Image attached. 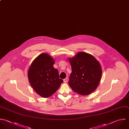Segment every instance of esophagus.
<instances>
[{"label":"esophagus","mask_w":129,"mask_h":129,"mask_svg":"<svg viewBox=\"0 0 129 129\" xmlns=\"http://www.w3.org/2000/svg\"><path fill=\"white\" fill-rule=\"evenodd\" d=\"M63 82H64V83L68 82V78H65L64 79H63Z\"/></svg>","instance_id":"obj_1"}]
</instances>
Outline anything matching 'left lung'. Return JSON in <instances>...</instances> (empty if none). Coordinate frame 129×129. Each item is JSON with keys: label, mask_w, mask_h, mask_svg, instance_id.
Listing matches in <instances>:
<instances>
[{"label": "left lung", "mask_w": 129, "mask_h": 129, "mask_svg": "<svg viewBox=\"0 0 129 129\" xmlns=\"http://www.w3.org/2000/svg\"><path fill=\"white\" fill-rule=\"evenodd\" d=\"M72 72L69 85L73 90L82 95H88L97 88L101 78L100 64L92 55L80 52L69 58Z\"/></svg>", "instance_id": "obj_1"}]
</instances>
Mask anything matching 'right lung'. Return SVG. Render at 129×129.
<instances>
[{
	"instance_id": "obj_1",
	"label": "right lung",
	"mask_w": 129,
	"mask_h": 129,
	"mask_svg": "<svg viewBox=\"0 0 129 129\" xmlns=\"http://www.w3.org/2000/svg\"><path fill=\"white\" fill-rule=\"evenodd\" d=\"M54 61L49 54L42 53L34 60L28 70L30 84L44 98L53 94L63 82L59 78L58 70L53 67Z\"/></svg>"
}]
</instances>
